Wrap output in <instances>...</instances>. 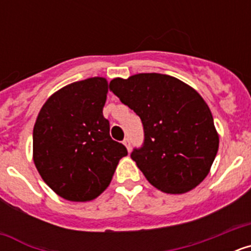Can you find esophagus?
<instances>
[{
  "label": "esophagus",
  "instance_id": "34e87169",
  "mask_svg": "<svg viewBox=\"0 0 251 251\" xmlns=\"http://www.w3.org/2000/svg\"><path fill=\"white\" fill-rule=\"evenodd\" d=\"M123 145L126 146V148H127L128 152H129V151H130V142H129V139H128V138L124 139V141H123Z\"/></svg>",
  "mask_w": 251,
  "mask_h": 251
}]
</instances>
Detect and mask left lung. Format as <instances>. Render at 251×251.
I'll use <instances>...</instances> for the list:
<instances>
[{
	"label": "left lung",
	"instance_id": "obj_1",
	"mask_svg": "<svg viewBox=\"0 0 251 251\" xmlns=\"http://www.w3.org/2000/svg\"><path fill=\"white\" fill-rule=\"evenodd\" d=\"M109 85L143 123L145 145L130 157L148 182L172 195L200 185L219 150V133L202 97L177 77L157 73L115 77Z\"/></svg>",
	"mask_w": 251,
	"mask_h": 251
}]
</instances>
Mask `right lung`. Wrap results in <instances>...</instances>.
<instances>
[{"label":"right lung","instance_id":"right-lung-1","mask_svg":"<svg viewBox=\"0 0 251 251\" xmlns=\"http://www.w3.org/2000/svg\"><path fill=\"white\" fill-rule=\"evenodd\" d=\"M105 77L65 85L49 97L34 126L32 159L44 182L68 201L86 202L109 186L127 148L103 117Z\"/></svg>","mask_w":251,"mask_h":251}]
</instances>
